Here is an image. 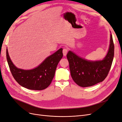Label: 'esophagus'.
<instances>
[{"label": "esophagus", "mask_w": 122, "mask_h": 122, "mask_svg": "<svg viewBox=\"0 0 122 122\" xmlns=\"http://www.w3.org/2000/svg\"><path fill=\"white\" fill-rule=\"evenodd\" d=\"M62 52H63V54L64 56H66V55L67 54L68 52V49L67 48H64L62 50Z\"/></svg>", "instance_id": "34e87169"}]
</instances>
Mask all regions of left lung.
Segmentation results:
<instances>
[{
    "label": "left lung",
    "instance_id": "left-lung-1",
    "mask_svg": "<svg viewBox=\"0 0 122 122\" xmlns=\"http://www.w3.org/2000/svg\"><path fill=\"white\" fill-rule=\"evenodd\" d=\"M113 57L114 44L111 34L108 52L102 60H87L69 51L67 57L74 81L81 87L91 86L103 81L108 75Z\"/></svg>",
    "mask_w": 122,
    "mask_h": 122
}]
</instances>
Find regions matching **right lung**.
I'll return each mask as SVG.
<instances>
[{
	"label": "right lung",
	"mask_w": 122,
	"mask_h": 122,
	"mask_svg": "<svg viewBox=\"0 0 122 122\" xmlns=\"http://www.w3.org/2000/svg\"><path fill=\"white\" fill-rule=\"evenodd\" d=\"M62 56V49L61 48L45 58L38 67L24 70L17 68L13 64L6 49L7 61L14 78L22 86L32 90H43L49 86Z\"/></svg>",
	"instance_id": "1"
}]
</instances>
